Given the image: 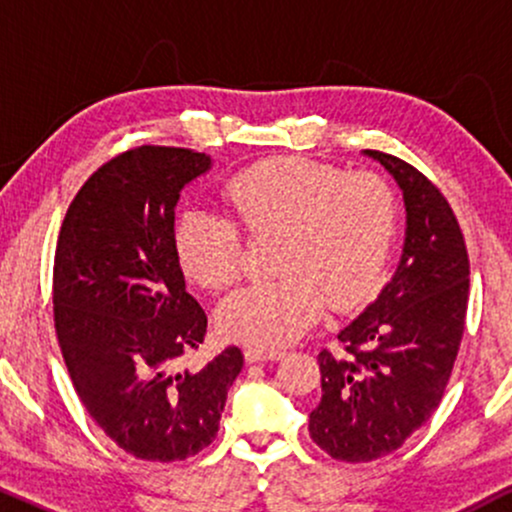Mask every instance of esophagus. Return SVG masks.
I'll return each mask as SVG.
<instances>
[{
	"label": "esophagus",
	"mask_w": 512,
	"mask_h": 512,
	"mask_svg": "<svg viewBox=\"0 0 512 512\" xmlns=\"http://www.w3.org/2000/svg\"><path fill=\"white\" fill-rule=\"evenodd\" d=\"M284 356V351L279 349H264V346H248L245 349V361L257 363V361H279Z\"/></svg>",
	"instance_id": "34e87169"
}]
</instances>
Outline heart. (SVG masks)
<instances>
[{"label": "heart", "mask_w": 512, "mask_h": 512, "mask_svg": "<svg viewBox=\"0 0 512 512\" xmlns=\"http://www.w3.org/2000/svg\"><path fill=\"white\" fill-rule=\"evenodd\" d=\"M223 199L248 236H279L274 267L281 274L219 305L216 320L226 337L255 346L293 342L325 303L358 308L383 284L397 199L380 175L272 158L233 175ZM235 222L219 209H187L175 223V260L202 289H228L240 276L243 233Z\"/></svg>", "instance_id": "obj_1"}]
</instances>
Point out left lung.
I'll use <instances>...</instances> for the list:
<instances>
[{
  "label": "left lung",
  "mask_w": 512,
  "mask_h": 512,
  "mask_svg": "<svg viewBox=\"0 0 512 512\" xmlns=\"http://www.w3.org/2000/svg\"><path fill=\"white\" fill-rule=\"evenodd\" d=\"M395 178L407 209L392 279L337 334L342 351L317 356L322 399L310 438L342 462L390 455L431 419L460 349L469 257L448 199L402 158L363 151Z\"/></svg>",
  "instance_id": "obj_1"
}]
</instances>
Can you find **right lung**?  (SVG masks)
Instances as JSON below:
<instances>
[{
  "label": "right lung",
  "instance_id": "1",
  "mask_svg": "<svg viewBox=\"0 0 512 512\" xmlns=\"http://www.w3.org/2000/svg\"><path fill=\"white\" fill-rule=\"evenodd\" d=\"M211 168L207 154L139 146L84 182L57 238L55 330L76 395L91 419L137 460L175 462L219 431L238 346L202 368L207 315L185 289L173 250L182 187Z\"/></svg>",
  "mask_w": 512,
  "mask_h": 512
}]
</instances>
